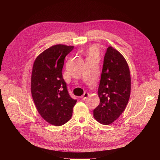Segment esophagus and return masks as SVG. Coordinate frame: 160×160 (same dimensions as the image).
I'll use <instances>...</instances> for the list:
<instances>
[{"mask_svg":"<svg viewBox=\"0 0 160 160\" xmlns=\"http://www.w3.org/2000/svg\"><path fill=\"white\" fill-rule=\"evenodd\" d=\"M88 96H89V93L85 92V93L81 97V98L82 100H86V99L88 97Z\"/></svg>","mask_w":160,"mask_h":160,"instance_id":"obj_1","label":"esophagus"}]
</instances>
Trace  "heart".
Returning <instances> with one entry per match:
<instances>
[{
  "instance_id": "b5f03b06",
  "label": "heart",
  "mask_w": 160,
  "mask_h": 160,
  "mask_svg": "<svg viewBox=\"0 0 160 160\" xmlns=\"http://www.w3.org/2000/svg\"><path fill=\"white\" fill-rule=\"evenodd\" d=\"M89 55H93L95 57H97L98 55V50L96 47H92L89 52Z\"/></svg>"
}]
</instances>
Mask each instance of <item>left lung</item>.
I'll return each instance as SVG.
<instances>
[{
    "instance_id": "left-lung-1",
    "label": "left lung",
    "mask_w": 160,
    "mask_h": 160,
    "mask_svg": "<svg viewBox=\"0 0 160 160\" xmlns=\"http://www.w3.org/2000/svg\"><path fill=\"white\" fill-rule=\"evenodd\" d=\"M131 93V75L124 57L110 46L105 54L98 95L100 104L93 111L101 124H110L124 111Z\"/></svg>"
}]
</instances>
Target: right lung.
I'll return each instance as SVG.
<instances>
[{
    "label": "right lung",
    "mask_w": 160,
    "mask_h": 160,
    "mask_svg": "<svg viewBox=\"0 0 160 160\" xmlns=\"http://www.w3.org/2000/svg\"><path fill=\"white\" fill-rule=\"evenodd\" d=\"M73 46H52L36 59L32 71L31 90L39 113L48 123L60 126L71 119L77 100L69 95L63 78L65 57Z\"/></svg>",
    "instance_id": "1"
}]
</instances>
